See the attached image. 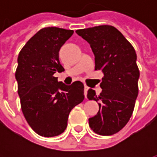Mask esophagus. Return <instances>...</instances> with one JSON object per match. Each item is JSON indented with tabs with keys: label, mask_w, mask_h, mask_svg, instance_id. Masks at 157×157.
<instances>
[{
	"label": "esophagus",
	"mask_w": 157,
	"mask_h": 157,
	"mask_svg": "<svg viewBox=\"0 0 157 157\" xmlns=\"http://www.w3.org/2000/svg\"><path fill=\"white\" fill-rule=\"evenodd\" d=\"M87 91H88V86H84V95H85V98H86Z\"/></svg>",
	"instance_id": "1"
}]
</instances>
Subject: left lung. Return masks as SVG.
Here are the masks:
<instances>
[{"instance_id": "8db88e82", "label": "left lung", "mask_w": 157, "mask_h": 157, "mask_svg": "<svg viewBox=\"0 0 157 157\" xmlns=\"http://www.w3.org/2000/svg\"><path fill=\"white\" fill-rule=\"evenodd\" d=\"M75 33L90 44L95 55V70L104 75L100 95L92 89L87 92V98L99 105L98 113L89 118V126L98 135H112L124 127L134 111L140 77L136 53L113 26L79 29Z\"/></svg>"}]
</instances>
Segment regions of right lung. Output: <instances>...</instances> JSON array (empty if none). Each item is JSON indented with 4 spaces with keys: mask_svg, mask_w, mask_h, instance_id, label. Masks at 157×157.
I'll use <instances>...</instances> for the list:
<instances>
[{
    "mask_svg": "<svg viewBox=\"0 0 157 157\" xmlns=\"http://www.w3.org/2000/svg\"><path fill=\"white\" fill-rule=\"evenodd\" d=\"M73 33L55 27L40 29L18 55L15 76L22 113L30 127L44 137L65 131L70 112L84 100L82 82L66 86L54 76L65 71L59 51Z\"/></svg>",
    "mask_w": 157,
    "mask_h": 157,
    "instance_id": "add662e5",
    "label": "right lung"
}]
</instances>
